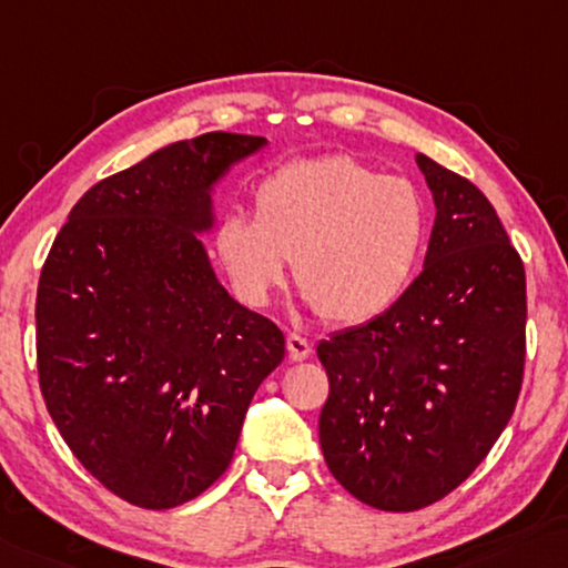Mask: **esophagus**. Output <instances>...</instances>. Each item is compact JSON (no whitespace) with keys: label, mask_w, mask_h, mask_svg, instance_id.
Listing matches in <instances>:
<instances>
[{"label":"esophagus","mask_w":568,"mask_h":568,"mask_svg":"<svg viewBox=\"0 0 568 568\" xmlns=\"http://www.w3.org/2000/svg\"><path fill=\"white\" fill-rule=\"evenodd\" d=\"M285 345H287V355H291V361L301 363L311 355V342L306 337H301V334H287Z\"/></svg>","instance_id":"34e87169"}]
</instances>
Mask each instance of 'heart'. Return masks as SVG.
Here are the masks:
<instances>
[{
  "label": "heart",
  "instance_id": "heart-1",
  "mask_svg": "<svg viewBox=\"0 0 568 568\" xmlns=\"http://www.w3.org/2000/svg\"><path fill=\"white\" fill-rule=\"evenodd\" d=\"M252 213H229L213 229V252L239 298L265 306L293 260L298 291L332 324L386 314L409 287L429 236V207L412 180L345 154L267 174L254 187Z\"/></svg>",
  "mask_w": 568,
  "mask_h": 568
}]
</instances>
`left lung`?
<instances>
[{
  "instance_id": "obj_1",
  "label": "left lung",
  "mask_w": 568,
  "mask_h": 568,
  "mask_svg": "<svg viewBox=\"0 0 568 568\" xmlns=\"http://www.w3.org/2000/svg\"><path fill=\"white\" fill-rule=\"evenodd\" d=\"M435 197L425 270L386 314L322 339L318 440L365 505L414 513L474 474L525 373V267L474 182L417 154Z\"/></svg>"
}]
</instances>
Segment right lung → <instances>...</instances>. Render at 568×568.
<instances>
[{"mask_svg":"<svg viewBox=\"0 0 568 568\" xmlns=\"http://www.w3.org/2000/svg\"><path fill=\"white\" fill-rule=\"evenodd\" d=\"M203 133L100 180L71 207L36 298L38 381L77 460L115 497L172 509L234 458L285 337L215 281L195 231L213 182L265 146Z\"/></svg>","mask_w":568,"mask_h":568,"instance_id":"add662e5","label":"right lung"}]
</instances>
